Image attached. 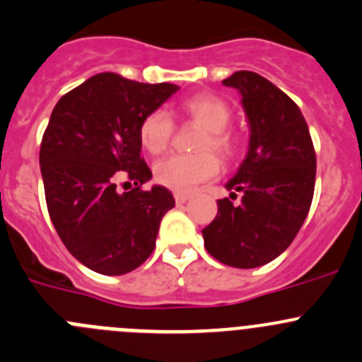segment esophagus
I'll use <instances>...</instances> for the list:
<instances>
[{
    "instance_id": "1",
    "label": "esophagus",
    "mask_w": 362,
    "mask_h": 362,
    "mask_svg": "<svg viewBox=\"0 0 362 362\" xmlns=\"http://www.w3.org/2000/svg\"><path fill=\"white\" fill-rule=\"evenodd\" d=\"M187 199L189 194H185V192H175V202H177V205H184Z\"/></svg>"
}]
</instances>
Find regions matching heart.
Segmentation results:
<instances>
[{"label": "heart", "instance_id": "obj_1", "mask_svg": "<svg viewBox=\"0 0 362 362\" xmlns=\"http://www.w3.org/2000/svg\"><path fill=\"white\" fill-rule=\"evenodd\" d=\"M182 115L198 127L205 129L199 138L194 156H170L159 160L153 168L156 180L177 192H187L202 182L212 180L219 173V160H230L237 153L238 138L228 131L233 111L231 106L216 93H196L182 103ZM175 134V124L168 111L156 110L143 118L139 125L141 145L153 156L166 152Z\"/></svg>", "mask_w": 362, "mask_h": 362}]
</instances>
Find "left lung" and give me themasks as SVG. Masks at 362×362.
Instances as JSON below:
<instances>
[{
	"label": "left lung",
	"mask_w": 362,
	"mask_h": 362,
	"mask_svg": "<svg viewBox=\"0 0 362 362\" xmlns=\"http://www.w3.org/2000/svg\"><path fill=\"white\" fill-rule=\"evenodd\" d=\"M237 88L249 120V152L203 228L205 249L221 263L255 269L278 258L299 233L315 192L317 153L299 106L256 72L223 81ZM241 196L238 204L233 202Z\"/></svg>",
	"instance_id": "1"
}]
</instances>
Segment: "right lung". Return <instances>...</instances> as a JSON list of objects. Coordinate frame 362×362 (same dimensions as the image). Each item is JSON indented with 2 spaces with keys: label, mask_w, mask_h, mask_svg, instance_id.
I'll list each match as a JSON object with an SVG mask.
<instances>
[{
  "label": "right lung",
  "mask_w": 362,
  "mask_h": 362,
  "mask_svg": "<svg viewBox=\"0 0 362 362\" xmlns=\"http://www.w3.org/2000/svg\"><path fill=\"white\" fill-rule=\"evenodd\" d=\"M177 90L103 72L52 110L40 143L49 217L70 255L99 274L138 269L156 247L160 219L175 206L163 185L141 189L152 171L139 153V125ZM120 181L132 191L118 192Z\"/></svg>",
  "instance_id": "right-lung-1"
}]
</instances>
